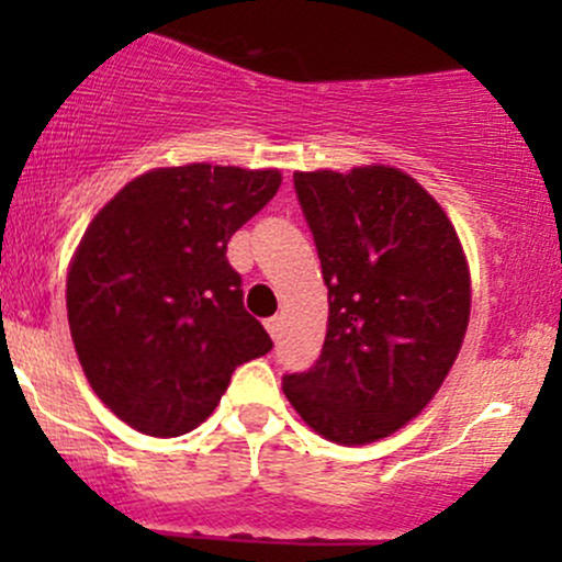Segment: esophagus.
<instances>
[{
  "instance_id": "1",
  "label": "esophagus",
  "mask_w": 562,
  "mask_h": 562,
  "mask_svg": "<svg viewBox=\"0 0 562 562\" xmlns=\"http://www.w3.org/2000/svg\"><path fill=\"white\" fill-rule=\"evenodd\" d=\"M263 325H267L269 335H272V338H277V335H280V330H282V317H269L267 322H263Z\"/></svg>"
}]
</instances>
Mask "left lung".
Returning <instances> with one entry per match:
<instances>
[{
	"instance_id": "left-lung-1",
	"label": "left lung",
	"mask_w": 562,
	"mask_h": 562,
	"mask_svg": "<svg viewBox=\"0 0 562 562\" xmlns=\"http://www.w3.org/2000/svg\"><path fill=\"white\" fill-rule=\"evenodd\" d=\"M327 285L325 346L282 378L308 428L335 443L391 436L441 389L470 319L460 237L428 192L391 166L295 171Z\"/></svg>"
}]
</instances>
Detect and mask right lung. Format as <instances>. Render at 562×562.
Here are the masks:
<instances>
[{
	"mask_svg": "<svg viewBox=\"0 0 562 562\" xmlns=\"http://www.w3.org/2000/svg\"><path fill=\"white\" fill-rule=\"evenodd\" d=\"M280 171L190 164L132 179L83 232L66 303L102 404L147 436L198 428L232 372L272 338L243 306L227 243L280 190Z\"/></svg>",
	"mask_w": 562,
	"mask_h": 562,
	"instance_id": "1",
	"label": "right lung"
}]
</instances>
